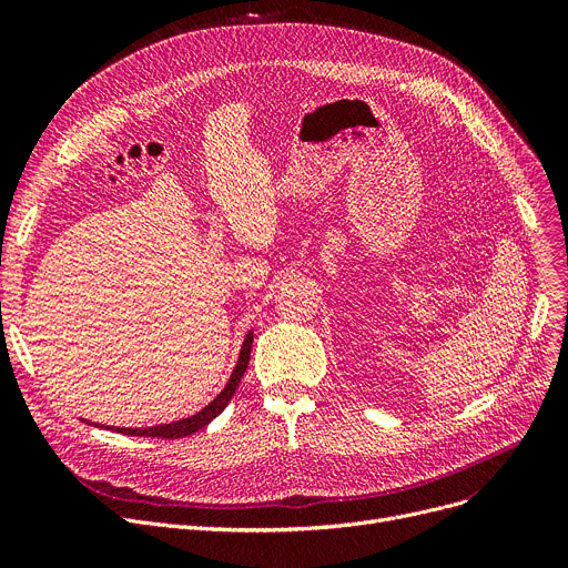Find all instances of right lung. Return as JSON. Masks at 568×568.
I'll use <instances>...</instances> for the list:
<instances>
[{"label":"right lung","instance_id":"right-lung-1","mask_svg":"<svg viewBox=\"0 0 568 568\" xmlns=\"http://www.w3.org/2000/svg\"><path fill=\"white\" fill-rule=\"evenodd\" d=\"M251 345H253V334L246 336L244 345H242V354H239V362L230 375V382L225 384V389L209 403L204 409H200L197 414L189 416V419L182 422H172V424H163V426H152V428H112L122 435H133V437H163V439H179L193 435L197 430H202L209 422L216 419V416L225 409V405L230 403V398L234 396L239 382H242L246 368H248V359H251Z\"/></svg>","mask_w":568,"mask_h":568}]
</instances>
